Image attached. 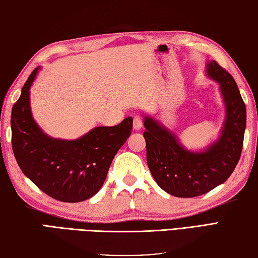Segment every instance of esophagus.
Masks as SVG:
<instances>
[{
    "label": "esophagus",
    "mask_w": 258,
    "mask_h": 258,
    "mask_svg": "<svg viewBox=\"0 0 258 258\" xmlns=\"http://www.w3.org/2000/svg\"><path fill=\"white\" fill-rule=\"evenodd\" d=\"M143 127V119L140 115H136L134 118V129L135 130H140Z\"/></svg>",
    "instance_id": "1"
}]
</instances>
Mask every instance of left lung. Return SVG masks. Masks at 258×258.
Masks as SVG:
<instances>
[{
	"label": "left lung",
	"mask_w": 258,
	"mask_h": 258,
	"mask_svg": "<svg viewBox=\"0 0 258 258\" xmlns=\"http://www.w3.org/2000/svg\"><path fill=\"white\" fill-rule=\"evenodd\" d=\"M207 75L220 85L226 108L221 134L202 152L184 148L171 130L152 116H144L149 171L160 188L177 198L208 193L230 176L240 158L246 129V105L229 73L211 60Z\"/></svg>",
	"instance_id": "1"
}]
</instances>
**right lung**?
<instances>
[{"label": "right lung", "mask_w": 258, "mask_h": 258, "mask_svg": "<svg viewBox=\"0 0 258 258\" xmlns=\"http://www.w3.org/2000/svg\"><path fill=\"white\" fill-rule=\"evenodd\" d=\"M40 67L24 83L11 113L12 149L22 173L43 193L61 202H81L100 191L110 165L133 130L128 116L113 127H96L75 140L51 138L30 109V87Z\"/></svg>", "instance_id": "obj_1"}]
</instances>
